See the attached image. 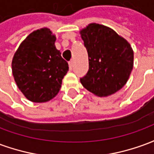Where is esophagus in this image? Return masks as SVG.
I'll use <instances>...</instances> for the list:
<instances>
[{"label": "esophagus", "mask_w": 154, "mask_h": 154, "mask_svg": "<svg viewBox=\"0 0 154 154\" xmlns=\"http://www.w3.org/2000/svg\"><path fill=\"white\" fill-rule=\"evenodd\" d=\"M68 64H69V68H70V70H72V67H73V62H72V61H70Z\"/></svg>", "instance_id": "1"}]
</instances>
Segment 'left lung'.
Here are the masks:
<instances>
[{
    "instance_id": "obj_1",
    "label": "left lung",
    "mask_w": 154,
    "mask_h": 154,
    "mask_svg": "<svg viewBox=\"0 0 154 154\" xmlns=\"http://www.w3.org/2000/svg\"><path fill=\"white\" fill-rule=\"evenodd\" d=\"M87 48L89 70L81 83L97 97L120 90L134 67V51L125 38L106 25L91 23L80 30Z\"/></svg>"
}]
</instances>
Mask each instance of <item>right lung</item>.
I'll list each match as a JSON object with an SVG mask.
<instances>
[{
	"mask_svg": "<svg viewBox=\"0 0 154 154\" xmlns=\"http://www.w3.org/2000/svg\"><path fill=\"white\" fill-rule=\"evenodd\" d=\"M55 41L49 29H39L22 41L14 54L11 67L15 83L32 102H47L56 97L68 71Z\"/></svg>",
	"mask_w": 154,
	"mask_h": 154,
	"instance_id": "add662e5",
	"label": "right lung"
}]
</instances>
